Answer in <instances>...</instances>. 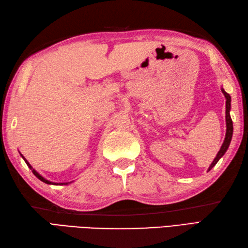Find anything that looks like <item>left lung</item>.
Listing matches in <instances>:
<instances>
[{
    "label": "left lung",
    "instance_id": "obj_1",
    "mask_svg": "<svg viewBox=\"0 0 248 248\" xmlns=\"http://www.w3.org/2000/svg\"><path fill=\"white\" fill-rule=\"evenodd\" d=\"M222 92L224 93V96L226 97V125H227V130H226V138H225V140L224 143L222 145V147H220V149L218 151V154L217 155V157H215L214 161L212 162V164L210 165L209 167V170H211L212 167H214V165L217 164V163L218 162V160L222 157L225 152L227 151L228 147L230 145V141H231V138H232V132H233V125H232V120H231V117H230V102H231V98H230V94L226 93L224 89H222Z\"/></svg>",
    "mask_w": 248,
    "mask_h": 248
}]
</instances>
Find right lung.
<instances>
[{"mask_svg": "<svg viewBox=\"0 0 248 248\" xmlns=\"http://www.w3.org/2000/svg\"><path fill=\"white\" fill-rule=\"evenodd\" d=\"M22 157H23V159H24V156L22 155ZM24 161H25V163H26V164H28V166L31 168V171H33V173H34V175L37 177V178H38L39 179V180H41V181H43V182H45V183H48V184H56V183H54V182H51V181H48V180H46V179L44 178V177H41L40 175H39V173L38 172H37L35 170H33V167H31V164H30V163L28 162V161H26L25 159H24ZM62 184H65V183H62ZM67 184V183H66Z\"/></svg>", "mask_w": 248, "mask_h": 248, "instance_id": "right-lung-1", "label": "right lung"}]
</instances>
